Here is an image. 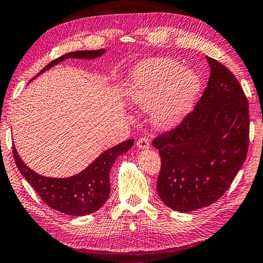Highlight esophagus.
<instances>
[{"instance_id": "esophagus-1", "label": "esophagus", "mask_w": 263, "mask_h": 263, "mask_svg": "<svg viewBox=\"0 0 263 263\" xmlns=\"http://www.w3.org/2000/svg\"><path fill=\"white\" fill-rule=\"evenodd\" d=\"M149 145H151V143H149V140H148L147 138L141 137L140 139H138V141H137L138 148H140V149H147V148H149Z\"/></svg>"}]
</instances>
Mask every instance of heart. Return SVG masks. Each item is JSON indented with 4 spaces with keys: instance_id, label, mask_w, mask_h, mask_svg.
Segmentation results:
<instances>
[{
    "instance_id": "b5f03b06",
    "label": "heart",
    "mask_w": 263,
    "mask_h": 263,
    "mask_svg": "<svg viewBox=\"0 0 263 263\" xmlns=\"http://www.w3.org/2000/svg\"><path fill=\"white\" fill-rule=\"evenodd\" d=\"M200 90L199 76L178 61L159 58L145 61L131 75L128 100L141 110L153 109V122L161 128L178 125L192 110Z\"/></svg>"
}]
</instances>
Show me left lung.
<instances>
[{"mask_svg": "<svg viewBox=\"0 0 263 263\" xmlns=\"http://www.w3.org/2000/svg\"><path fill=\"white\" fill-rule=\"evenodd\" d=\"M206 59L211 75L194 110L152 142L162 161L158 196L180 212L217 202L248 155V98L227 67L210 57Z\"/></svg>", "mask_w": 263, "mask_h": 263, "instance_id": "1", "label": "left lung"}]
</instances>
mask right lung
Here are the masks:
<instances>
[{
	"label": "right lung",
	"mask_w": 263,
	"mask_h": 263,
	"mask_svg": "<svg viewBox=\"0 0 263 263\" xmlns=\"http://www.w3.org/2000/svg\"><path fill=\"white\" fill-rule=\"evenodd\" d=\"M104 52V49L68 52L51 61L36 76L65 59H93ZM133 143V139L121 142L120 145L102 153L93 163L79 174L65 179L40 176L22 161L14 146L12 153L20 173L49 208L68 215H85L96 212L108 199L110 194L109 172L112 164L118 156L126 153Z\"/></svg>",
	"instance_id": "right-lung-1"
}]
</instances>
